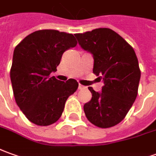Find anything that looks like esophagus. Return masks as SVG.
<instances>
[{
	"label": "esophagus",
	"instance_id": "1",
	"mask_svg": "<svg viewBox=\"0 0 156 156\" xmlns=\"http://www.w3.org/2000/svg\"><path fill=\"white\" fill-rule=\"evenodd\" d=\"M78 88L80 89V90H82V89H87V87H85V86H82V85H79V87H78Z\"/></svg>",
	"mask_w": 156,
	"mask_h": 156
}]
</instances>
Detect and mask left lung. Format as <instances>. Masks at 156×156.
I'll list each match as a JSON object with an SVG mask.
<instances>
[{
	"label": "left lung",
	"mask_w": 156,
	"mask_h": 156,
	"mask_svg": "<svg viewBox=\"0 0 156 156\" xmlns=\"http://www.w3.org/2000/svg\"><path fill=\"white\" fill-rule=\"evenodd\" d=\"M80 47L93 57V73L102 76L101 92L88 89L92 99L84 105L91 123L108 128L120 123L137 95L141 72L133 48L110 29L100 28L76 34Z\"/></svg>",
	"instance_id": "left-lung-1"
}]
</instances>
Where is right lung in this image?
Wrapping results in <instances>:
<instances>
[{
  "mask_svg": "<svg viewBox=\"0 0 156 156\" xmlns=\"http://www.w3.org/2000/svg\"><path fill=\"white\" fill-rule=\"evenodd\" d=\"M72 34L54 30L31 33L15 47L10 77L15 101L29 121L49 126L59 119L68 98L78 88L75 79L49 77L64 51L75 47Z\"/></svg>",
  "mask_w": 156,
  "mask_h": 156,
  "instance_id": "obj_1",
  "label": "right lung"
}]
</instances>
